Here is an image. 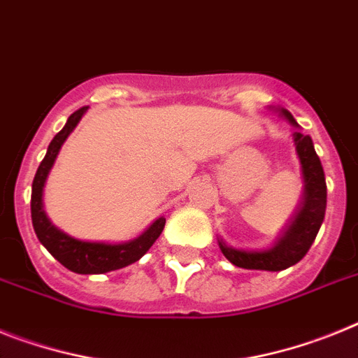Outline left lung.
Here are the masks:
<instances>
[{
	"mask_svg": "<svg viewBox=\"0 0 358 358\" xmlns=\"http://www.w3.org/2000/svg\"><path fill=\"white\" fill-rule=\"evenodd\" d=\"M281 113L297 126L290 111L281 110ZM294 142L297 155H299L301 166H303L304 176V201L301 205L299 213L288 227L275 247L263 252H247V250H238V248L227 247L220 241L223 256L231 261L232 265L239 268L248 270H270V272H279L288 266L299 263L306 252L310 250L312 243L315 241L317 232L321 229L322 220L326 213V180L322 164L319 160L313 148L312 136L303 135V133H294Z\"/></svg>",
	"mask_w": 358,
	"mask_h": 358,
	"instance_id": "1",
	"label": "left lung"
}]
</instances>
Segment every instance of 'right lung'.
Here are the masks:
<instances>
[{"label":"right lung","mask_w":358,"mask_h":358,"mask_svg":"<svg viewBox=\"0 0 358 358\" xmlns=\"http://www.w3.org/2000/svg\"><path fill=\"white\" fill-rule=\"evenodd\" d=\"M85 111L86 106L73 111L68 117L63 129L54 136V141L50 142L48 151H46L45 158H43V162L37 167L36 176H34L30 210H32V225L37 234V239L41 241L43 247L61 265L66 266L68 270L76 273H104L111 272V270L122 268V266L131 265V263L141 259L149 248H151V245L157 241L158 236L162 234L164 225H166V217L157 220L141 238L119 245L80 241V239L64 234V232L59 231L57 227L50 223L45 210H43V187H45L46 176H48L50 169L54 166L59 149H61L63 142L66 141V136L73 131V127L77 126V122H79Z\"/></svg>","instance_id":"right-lung-1"}]
</instances>
